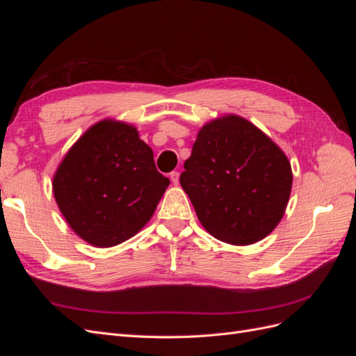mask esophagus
Instances as JSON below:
<instances>
[{
	"mask_svg": "<svg viewBox=\"0 0 356 356\" xmlns=\"http://www.w3.org/2000/svg\"><path fill=\"white\" fill-rule=\"evenodd\" d=\"M170 181L172 182H174V184L177 186L178 184V182H179V174H178V172L177 170H174V172H170Z\"/></svg>",
	"mask_w": 356,
	"mask_h": 356,
	"instance_id": "1",
	"label": "esophagus"
}]
</instances>
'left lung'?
Listing matches in <instances>:
<instances>
[{"mask_svg": "<svg viewBox=\"0 0 356 356\" xmlns=\"http://www.w3.org/2000/svg\"><path fill=\"white\" fill-rule=\"evenodd\" d=\"M179 177L202 225L215 239L251 245L282 220L291 165L270 138L239 115L204 124Z\"/></svg>", "mask_w": 356, "mask_h": 356, "instance_id": "1", "label": "left lung"}]
</instances>
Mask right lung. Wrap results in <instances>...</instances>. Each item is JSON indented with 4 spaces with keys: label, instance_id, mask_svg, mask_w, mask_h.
<instances>
[{
    "label": "right lung",
    "instance_id": "obj_1",
    "mask_svg": "<svg viewBox=\"0 0 356 356\" xmlns=\"http://www.w3.org/2000/svg\"><path fill=\"white\" fill-rule=\"evenodd\" d=\"M168 186L136 127L110 118L81 135L53 177V195L70 227L98 248L141 230Z\"/></svg>",
    "mask_w": 356,
    "mask_h": 356
}]
</instances>
